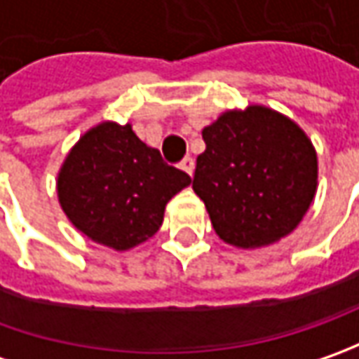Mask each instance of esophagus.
<instances>
[{"label":"esophagus","instance_id":"obj_1","mask_svg":"<svg viewBox=\"0 0 359 359\" xmlns=\"http://www.w3.org/2000/svg\"><path fill=\"white\" fill-rule=\"evenodd\" d=\"M180 168H182L186 173H189V175H194V168H196V163H194V159L191 158H184L182 159V163H180Z\"/></svg>","mask_w":359,"mask_h":359}]
</instances>
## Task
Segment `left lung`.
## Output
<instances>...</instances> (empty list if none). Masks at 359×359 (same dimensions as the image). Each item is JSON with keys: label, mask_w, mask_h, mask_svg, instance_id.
<instances>
[{"label": "left lung", "mask_w": 359, "mask_h": 359, "mask_svg": "<svg viewBox=\"0 0 359 359\" xmlns=\"http://www.w3.org/2000/svg\"><path fill=\"white\" fill-rule=\"evenodd\" d=\"M201 135L194 191L219 240L255 250L290 236L318 191V154L306 131L252 104L224 111Z\"/></svg>", "instance_id": "1"}]
</instances>
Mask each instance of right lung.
<instances>
[{"label": "right lung", "instance_id": "1", "mask_svg": "<svg viewBox=\"0 0 359 359\" xmlns=\"http://www.w3.org/2000/svg\"><path fill=\"white\" fill-rule=\"evenodd\" d=\"M189 184L191 177L163 163L131 123L102 121L69 149L55 187L63 214L77 231L128 252L158 231L168 201Z\"/></svg>", "mask_w": 359, "mask_h": 359}]
</instances>
